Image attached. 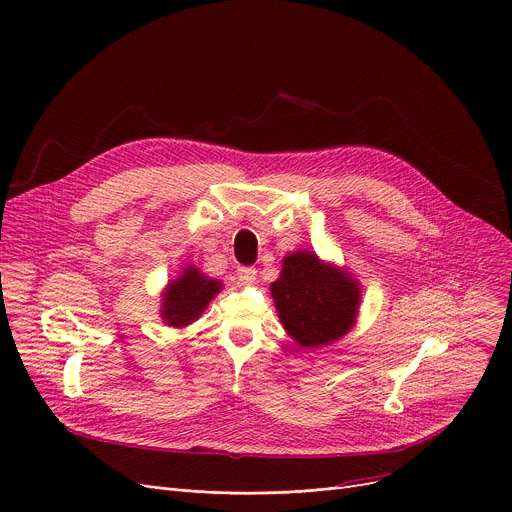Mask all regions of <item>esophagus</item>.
I'll use <instances>...</instances> for the list:
<instances>
[{
  "instance_id": "esophagus-1",
  "label": "esophagus",
  "mask_w": 512,
  "mask_h": 512,
  "mask_svg": "<svg viewBox=\"0 0 512 512\" xmlns=\"http://www.w3.org/2000/svg\"><path fill=\"white\" fill-rule=\"evenodd\" d=\"M237 279L243 283V285H253L255 279H257V271L253 267H239L237 269Z\"/></svg>"
}]
</instances>
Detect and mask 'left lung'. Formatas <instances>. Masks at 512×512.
<instances>
[{
    "mask_svg": "<svg viewBox=\"0 0 512 512\" xmlns=\"http://www.w3.org/2000/svg\"><path fill=\"white\" fill-rule=\"evenodd\" d=\"M269 289L283 329L301 348L329 346L356 325L362 301L358 279L313 251L285 255L281 275Z\"/></svg>",
    "mask_w": 512,
    "mask_h": 512,
    "instance_id": "obj_1",
    "label": "left lung"
}]
</instances>
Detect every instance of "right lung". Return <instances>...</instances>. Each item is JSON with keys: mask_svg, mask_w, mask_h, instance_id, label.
<instances>
[{"mask_svg": "<svg viewBox=\"0 0 512 512\" xmlns=\"http://www.w3.org/2000/svg\"><path fill=\"white\" fill-rule=\"evenodd\" d=\"M223 289L219 279H211L199 267L187 265L181 275L168 281L160 295V317L170 327H187L197 321L213 297Z\"/></svg>", "mask_w": 512, "mask_h": 512, "instance_id": "obj_1", "label": "right lung"}]
</instances>
